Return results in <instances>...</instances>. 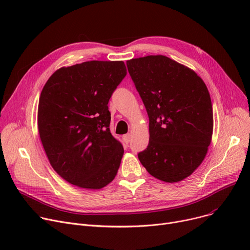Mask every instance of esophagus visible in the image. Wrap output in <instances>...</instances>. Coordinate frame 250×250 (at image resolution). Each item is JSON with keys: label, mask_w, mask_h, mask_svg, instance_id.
Listing matches in <instances>:
<instances>
[{"label": "esophagus", "mask_w": 250, "mask_h": 250, "mask_svg": "<svg viewBox=\"0 0 250 250\" xmlns=\"http://www.w3.org/2000/svg\"><path fill=\"white\" fill-rule=\"evenodd\" d=\"M130 135L129 134H126V135H125V136H123V140H124V142L125 143V144H128L129 142H130Z\"/></svg>", "instance_id": "esophagus-1"}]
</instances>
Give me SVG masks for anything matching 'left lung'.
<instances>
[{
    "label": "left lung",
    "instance_id": "8db88e82",
    "mask_svg": "<svg viewBox=\"0 0 250 250\" xmlns=\"http://www.w3.org/2000/svg\"><path fill=\"white\" fill-rule=\"evenodd\" d=\"M149 116V145L138 154L157 179L177 182L204 161L214 118L208 90L194 71L165 56L126 61Z\"/></svg>",
    "mask_w": 250,
    "mask_h": 250
}]
</instances>
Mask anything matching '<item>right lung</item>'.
<instances>
[{
    "label": "right lung",
    "instance_id": "right-lung-1",
    "mask_svg": "<svg viewBox=\"0 0 250 250\" xmlns=\"http://www.w3.org/2000/svg\"><path fill=\"white\" fill-rule=\"evenodd\" d=\"M125 75L123 61L84 62L57 70L42 91L39 137L50 165L71 185L100 189L117 173L124 148L110 133L107 104Z\"/></svg>",
    "mask_w": 250,
    "mask_h": 250
}]
</instances>
